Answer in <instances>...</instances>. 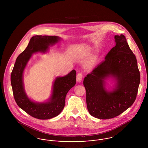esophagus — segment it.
Wrapping results in <instances>:
<instances>
[{
	"instance_id": "esophagus-1",
	"label": "esophagus",
	"mask_w": 148,
	"mask_h": 148,
	"mask_svg": "<svg viewBox=\"0 0 148 148\" xmlns=\"http://www.w3.org/2000/svg\"><path fill=\"white\" fill-rule=\"evenodd\" d=\"M83 77V74L82 72H79L77 73V82H80L82 81V79Z\"/></svg>"
}]
</instances>
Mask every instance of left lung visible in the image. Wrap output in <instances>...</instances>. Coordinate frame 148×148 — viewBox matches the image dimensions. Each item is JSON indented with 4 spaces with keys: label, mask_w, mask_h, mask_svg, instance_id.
<instances>
[{
    "label": "left lung",
    "mask_w": 148,
    "mask_h": 148,
    "mask_svg": "<svg viewBox=\"0 0 148 148\" xmlns=\"http://www.w3.org/2000/svg\"><path fill=\"white\" fill-rule=\"evenodd\" d=\"M114 38L115 46L83 81L89 113L100 119L115 118L132 106L140 84L136 59L125 36L115 35ZM110 76L115 77L118 82L114 91L108 92L104 80Z\"/></svg>",
    "instance_id": "obj_1"
}]
</instances>
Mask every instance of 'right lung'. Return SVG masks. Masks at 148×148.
<instances>
[{
    "label": "right lung",
    "mask_w": 148,
    "mask_h": 148,
    "mask_svg": "<svg viewBox=\"0 0 148 148\" xmlns=\"http://www.w3.org/2000/svg\"><path fill=\"white\" fill-rule=\"evenodd\" d=\"M60 40L56 36L35 35L33 36L26 49L16 59L11 73V84L14 99L21 109L30 116L39 119H49L58 115L65 106L67 92L76 84V71L73 70L63 77H57L53 85L51 98L47 103H35L27 97L23 83V73L32 54L45 52L50 45Z\"/></svg>",
    "instance_id": "1"
}]
</instances>
